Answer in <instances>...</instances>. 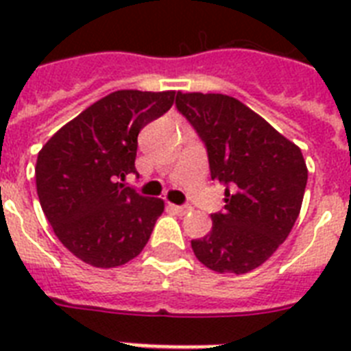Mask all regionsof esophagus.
I'll list each match as a JSON object with an SVG mask.
<instances>
[{"mask_svg":"<svg viewBox=\"0 0 351 351\" xmlns=\"http://www.w3.org/2000/svg\"><path fill=\"white\" fill-rule=\"evenodd\" d=\"M171 208L175 209L176 213L178 215H187V213H191V206H171Z\"/></svg>","mask_w":351,"mask_h":351,"instance_id":"esophagus-1","label":"esophagus"}]
</instances>
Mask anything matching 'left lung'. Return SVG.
Wrapping results in <instances>:
<instances>
[{
	"label": "left lung",
	"instance_id": "1",
	"mask_svg": "<svg viewBox=\"0 0 351 351\" xmlns=\"http://www.w3.org/2000/svg\"><path fill=\"white\" fill-rule=\"evenodd\" d=\"M176 107L206 143L211 178L226 187L224 211L191 240L204 266L242 275L288 239L300 213L308 167L300 149L228 95L178 93Z\"/></svg>",
	"mask_w": 351,
	"mask_h": 351
}]
</instances>
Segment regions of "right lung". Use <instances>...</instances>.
I'll use <instances>...</instances> for the list:
<instances>
[{"mask_svg": "<svg viewBox=\"0 0 351 351\" xmlns=\"http://www.w3.org/2000/svg\"><path fill=\"white\" fill-rule=\"evenodd\" d=\"M175 90H117L95 101L41 147L36 189L65 247L85 264L117 267L145 247L164 200L121 182L136 173L138 132L175 104Z\"/></svg>", "mask_w": 351, "mask_h": 351, "instance_id": "1", "label": "right lung"}]
</instances>
